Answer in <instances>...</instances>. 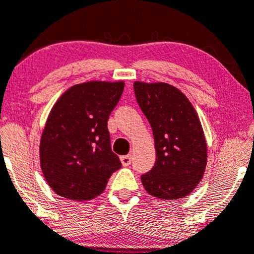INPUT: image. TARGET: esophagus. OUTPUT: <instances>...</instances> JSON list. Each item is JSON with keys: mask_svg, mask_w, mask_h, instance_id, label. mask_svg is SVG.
<instances>
[{"mask_svg": "<svg viewBox=\"0 0 254 254\" xmlns=\"http://www.w3.org/2000/svg\"><path fill=\"white\" fill-rule=\"evenodd\" d=\"M120 161H122L123 166H129L131 164V156L130 155H124V156H120Z\"/></svg>", "mask_w": 254, "mask_h": 254, "instance_id": "esophagus-1", "label": "esophagus"}]
</instances>
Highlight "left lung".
<instances>
[{
    "label": "left lung",
    "instance_id": "left-lung-1",
    "mask_svg": "<svg viewBox=\"0 0 254 254\" xmlns=\"http://www.w3.org/2000/svg\"><path fill=\"white\" fill-rule=\"evenodd\" d=\"M135 97L154 134L156 162L141 182L149 195L176 200L202 180L207 144L200 118L189 98L167 83H134Z\"/></svg>",
    "mask_w": 254,
    "mask_h": 254
}]
</instances>
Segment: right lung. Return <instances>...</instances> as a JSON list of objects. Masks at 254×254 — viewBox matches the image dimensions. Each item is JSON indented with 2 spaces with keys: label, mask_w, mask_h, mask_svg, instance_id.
<instances>
[{
  "label": "right lung",
  "mask_w": 254,
  "mask_h": 254,
  "mask_svg": "<svg viewBox=\"0 0 254 254\" xmlns=\"http://www.w3.org/2000/svg\"><path fill=\"white\" fill-rule=\"evenodd\" d=\"M125 83L92 80L65 90L49 112L39 142V161L57 195L74 201L97 197L122 167L112 151L108 119Z\"/></svg>",
  "instance_id": "1"
}]
</instances>
